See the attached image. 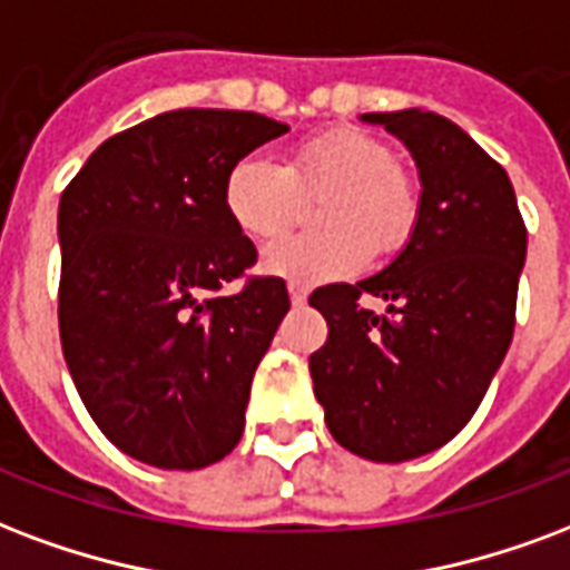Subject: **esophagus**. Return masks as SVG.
<instances>
[{
	"mask_svg": "<svg viewBox=\"0 0 570 570\" xmlns=\"http://www.w3.org/2000/svg\"><path fill=\"white\" fill-rule=\"evenodd\" d=\"M286 289H289V298H293V304L307 302V286L304 284H295V281H289V284H286Z\"/></svg>",
	"mask_w": 570,
	"mask_h": 570,
	"instance_id": "1",
	"label": "esophagus"
}]
</instances>
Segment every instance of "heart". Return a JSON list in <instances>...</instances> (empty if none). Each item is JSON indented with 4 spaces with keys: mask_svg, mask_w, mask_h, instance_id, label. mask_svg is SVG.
I'll use <instances>...</instances> for the list:
<instances>
[{
    "mask_svg": "<svg viewBox=\"0 0 570 570\" xmlns=\"http://www.w3.org/2000/svg\"><path fill=\"white\" fill-rule=\"evenodd\" d=\"M326 194L325 230L277 239L263 254L268 275L320 284L406 247L421 215L419 185L389 142L358 128H332L289 151L286 167L266 155L238 158L224 181V206L245 236L268 242L303 214V199Z\"/></svg>",
    "mask_w": 570,
    "mask_h": 570,
    "instance_id": "b5f03b06",
    "label": "heart"
}]
</instances>
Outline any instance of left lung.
Instances as JSON below:
<instances>
[{
	"label": "left lung",
	"mask_w": 570,
	"mask_h": 570,
	"mask_svg": "<svg viewBox=\"0 0 570 570\" xmlns=\"http://www.w3.org/2000/svg\"><path fill=\"white\" fill-rule=\"evenodd\" d=\"M364 119L410 146L419 227L385 272L311 293L328 325L311 376L343 449L401 463L454 440L484 401L514 334L527 224L505 169L454 121L421 110ZM364 294L390 311L367 312Z\"/></svg>",
	"instance_id": "8db88e82"
}]
</instances>
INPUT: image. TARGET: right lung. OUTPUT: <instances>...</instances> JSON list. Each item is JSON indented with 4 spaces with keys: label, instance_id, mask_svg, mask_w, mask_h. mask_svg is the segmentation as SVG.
I'll return each mask as SVG.
<instances>
[{
    "label": "right lung",
    "instance_id": "add662e5",
    "mask_svg": "<svg viewBox=\"0 0 570 570\" xmlns=\"http://www.w3.org/2000/svg\"><path fill=\"white\" fill-rule=\"evenodd\" d=\"M245 110H169L112 134L59 199V337L107 440L158 469L236 449L256 364L289 311L224 206L229 167L286 134ZM243 281L233 296L224 283Z\"/></svg>",
    "mask_w": 570,
    "mask_h": 570
}]
</instances>
